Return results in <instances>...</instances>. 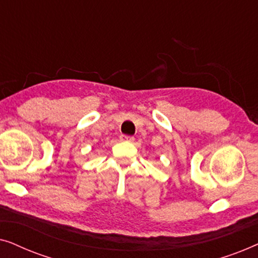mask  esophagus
Instances as JSON below:
<instances>
[{"label": "esophagus", "instance_id": "34e87169", "mask_svg": "<svg viewBox=\"0 0 258 258\" xmlns=\"http://www.w3.org/2000/svg\"><path fill=\"white\" fill-rule=\"evenodd\" d=\"M119 140L121 141H125V142H134V137L133 136H128V135H121L119 136Z\"/></svg>", "mask_w": 258, "mask_h": 258}]
</instances>
